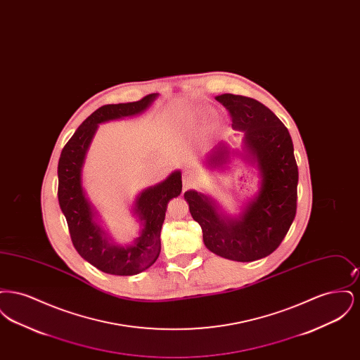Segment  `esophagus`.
Listing matches in <instances>:
<instances>
[{
	"mask_svg": "<svg viewBox=\"0 0 360 360\" xmlns=\"http://www.w3.org/2000/svg\"><path fill=\"white\" fill-rule=\"evenodd\" d=\"M195 178H197V174L191 170H185L182 172V184L185 188H190L194 182H195Z\"/></svg>",
	"mask_w": 360,
	"mask_h": 360,
	"instance_id": "obj_1",
	"label": "esophagus"
}]
</instances>
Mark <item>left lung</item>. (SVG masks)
Here are the masks:
<instances>
[{"label":"left lung","instance_id":"1","mask_svg":"<svg viewBox=\"0 0 360 360\" xmlns=\"http://www.w3.org/2000/svg\"><path fill=\"white\" fill-rule=\"evenodd\" d=\"M214 98L229 110L241 146L232 148L228 141H220L204 156V166L209 172H224L240 158L257 169V191L236 214L207 193L188 190L184 197L191 217L202 228L209 251L235 262H254L274 252L295 217L294 147L288 128L263 103L228 93Z\"/></svg>","mask_w":360,"mask_h":360}]
</instances>
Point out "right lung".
Masks as SVG:
<instances>
[{
	"mask_svg": "<svg viewBox=\"0 0 360 360\" xmlns=\"http://www.w3.org/2000/svg\"><path fill=\"white\" fill-rule=\"evenodd\" d=\"M158 93L136 103H112L91 113L71 136L58 163V200L69 225L78 254L106 274L136 275L151 267L160 254V231L170 200L182 193L181 170L154 186L143 188L131 204V214L139 224L136 238L117 243L103 216L90 201L84 186L86 159L100 124L134 117L147 110Z\"/></svg>",
	"mask_w": 360,
	"mask_h": 360,
	"instance_id": "right-lung-1",
	"label": "right lung"
}]
</instances>
